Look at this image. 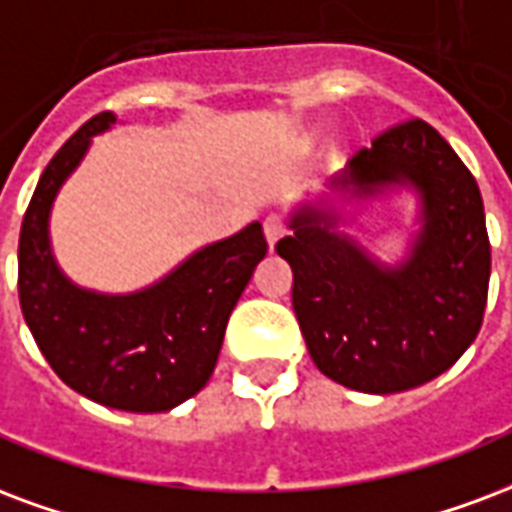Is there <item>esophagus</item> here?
I'll return each mask as SVG.
<instances>
[{"instance_id": "obj_1", "label": "esophagus", "mask_w": 512, "mask_h": 512, "mask_svg": "<svg viewBox=\"0 0 512 512\" xmlns=\"http://www.w3.org/2000/svg\"><path fill=\"white\" fill-rule=\"evenodd\" d=\"M263 230H266L268 244L274 246L279 238L285 236V219L279 217V214H268L266 222H263Z\"/></svg>"}]
</instances>
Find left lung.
Returning a JSON list of instances; mask_svg holds the SVG:
<instances>
[{
    "mask_svg": "<svg viewBox=\"0 0 512 512\" xmlns=\"http://www.w3.org/2000/svg\"><path fill=\"white\" fill-rule=\"evenodd\" d=\"M328 187L372 200L410 187L420 230L399 266H382L336 230V208L301 203L276 244L293 268V309L314 366L344 388L399 393L434 380L475 342L491 244L475 176L423 119L380 132Z\"/></svg>",
    "mask_w": 512,
    "mask_h": 512,
    "instance_id": "left-lung-1",
    "label": "left lung"
}]
</instances>
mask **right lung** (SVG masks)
Segmentation results:
<instances>
[{"mask_svg": "<svg viewBox=\"0 0 512 512\" xmlns=\"http://www.w3.org/2000/svg\"><path fill=\"white\" fill-rule=\"evenodd\" d=\"M116 116L86 121L37 181L18 238V298L34 342L73 391L124 412H168L214 374L227 320L268 244L260 222L189 255L130 295L73 285L56 266L48 219L94 135Z\"/></svg>", "mask_w": 512, "mask_h": 512, "instance_id": "right-lung-1", "label": "right lung"}]
</instances>
